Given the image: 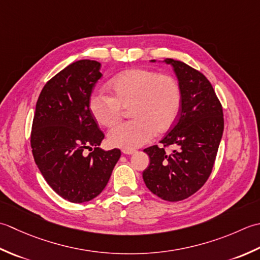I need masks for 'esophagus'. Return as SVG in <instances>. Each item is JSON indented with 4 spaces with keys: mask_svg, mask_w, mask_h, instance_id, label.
Listing matches in <instances>:
<instances>
[{
    "mask_svg": "<svg viewBox=\"0 0 260 260\" xmlns=\"http://www.w3.org/2000/svg\"><path fill=\"white\" fill-rule=\"evenodd\" d=\"M122 152L124 155H134L137 151L135 149H122Z\"/></svg>",
    "mask_w": 260,
    "mask_h": 260,
    "instance_id": "esophagus-1",
    "label": "esophagus"
}]
</instances>
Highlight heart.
<instances>
[{
  "label": "heart",
  "instance_id": "1",
  "mask_svg": "<svg viewBox=\"0 0 260 260\" xmlns=\"http://www.w3.org/2000/svg\"><path fill=\"white\" fill-rule=\"evenodd\" d=\"M113 95L94 92L88 109L98 123L112 126L130 108L132 120L111 129L108 139L114 147L135 149L147 144L157 132H166L176 122L182 109V89L173 76L146 68H132L110 83Z\"/></svg>",
  "mask_w": 260,
  "mask_h": 260
}]
</instances>
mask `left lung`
<instances>
[{
  "label": "left lung",
  "mask_w": 260,
  "mask_h": 260,
  "mask_svg": "<svg viewBox=\"0 0 260 260\" xmlns=\"http://www.w3.org/2000/svg\"><path fill=\"white\" fill-rule=\"evenodd\" d=\"M152 62L156 60L152 59ZM182 89L178 119L160 141L174 149L151 146L144 150L150 158L142 178L158 198L177 202L197 193L208 181L223 134V111L209 79L186 63L167 58Z\"/></svg>",
  "instance_id": "obj_1"
}]
</instances>
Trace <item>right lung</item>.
<instances>
[{"label": "right lung", "instance_id": "right-lung-1", "mask_svg": "<svg viewBox=\"0 0 260 260\" xmlns=\"http://www.w3.org/2000/svg\"><path fill=\"white\" fill-rule=\"evenodd\" d=\"M101 63L83 59L46 83L36 104L31 148L42 176L70 202L96 198L110 179L120 149L102 150L104 134L88 109L93 87L102 77ZM94 150L88 155L86 149Z\"/></svg>", "mask_w": 260, "mask_h": 260}]
</instances>
